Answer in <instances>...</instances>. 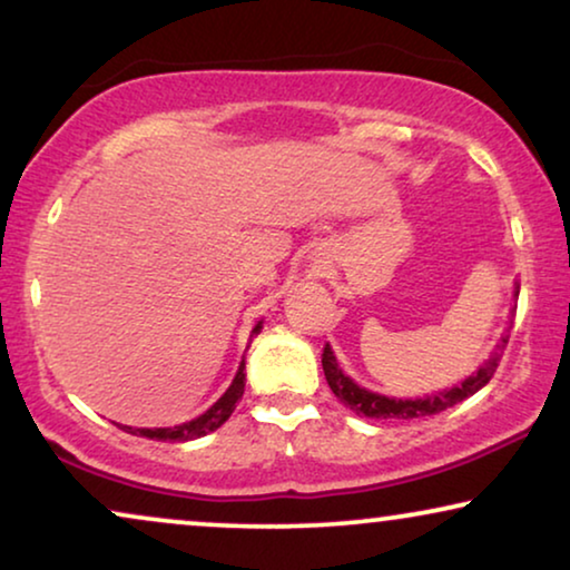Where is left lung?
Segmentation results:
<instances>
[{"label":"left lung","instance_id":"8db88e82","mask_svg":"<svg viewBox=\"0 0 570 570\" xmlns=\"http://www.w3.org/2000/svg\"><path fill=\"white\" fill-rule=\"evenodd\" d=\"M517 295H519V291H517ZM509 332H511V326L505 330V334L495 345L493 353H490L488 361L480 365L478 373H472V376L464 379L459 386H451V389H446V392L423 396V400H392V396L368 392V389L357 386L355 381L347 376V373H342L337 357H334L330 345H326L322 353L324 376H326V384H330L334 396H337L345 407H350L355 415H361V417H373V420L428 417V415H435V412L454 407V404L466 400V396L480 392V389L485 386L490 379H493L498 363H501V357H503V350H505V345H509Z\"/></svg>","mask_w":570,"mask_h":570}]
</instances>
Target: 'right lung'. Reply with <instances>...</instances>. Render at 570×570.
Masks as SVG:
<instances>
[{
    "mask_svg": "<svg viewBox=\"0 0 570 570\" xmlns=\"http://www.w3.org/2000/svg\"><path fill=\"white\" fill-rule=\"evenodd\" d=\"M262 330V322L254 326L252 334H259ZM246 363L240 361L238 365V373L236 379H233V384L228 386V392H225L220 400H217L213 407L207 412H202L199 417L189 420V423H181V425H174V428H129V425H119L124 431L131 433V435H145V439H153V441H170V443H181V441H194V439H202V435L213 433L220 428L225 420L233 415V410H236V404L240 396H244V386H246Z\"/></svg>",
    "mask_w": 570,
    "mask_h": 570,
    "instance_id": "obj_1",
    "label": "right lung"
}]
</instances>
